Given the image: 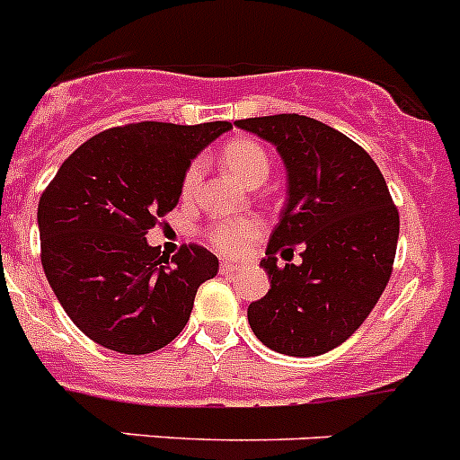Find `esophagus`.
Segmentation results:
<instances>
[{
    "instance_id": "34e87169",
    "label": "esophagus",
    "mask_w": 460,
    "mask_h": 460,
    "mask_svg": "<svg viewBox=\"0 0 460 460\" xmlns=\"http://www.w3.org/2000/svg\"><path fill=\"white\" fill-rule=\"evenodd\" d=\"M235 270H238V265L231 263V261H222V265H220V274H225V277H231V274H234Z\"/></svg>"
}]
</instances>
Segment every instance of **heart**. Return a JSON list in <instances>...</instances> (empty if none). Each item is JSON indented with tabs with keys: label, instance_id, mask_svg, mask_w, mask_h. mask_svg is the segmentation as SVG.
<instances>
[{
	"label": "heart",
	"instance_id": "heart-1",
	"mask_svg": "<svg viewBox=\"0 0 460 460\" xmlns=\"http://www.w3.org/2000/svg\"><path fill=\"white\" fill-rule=\"evenodd\" d=\"M222 161L247 186H261L270 177L268 152L254 140L240 138L226 143L222 149ZM201 172H204L201 161H192L188 165L183 174V197H190L195 192L197 183L201 181ZM261 234H263V222L250 216L217 220L204 231L210 247L226 256H240Z\"/></svg>",
	"mask_w": 460,
	"mask_h": 460
}]
</instances>
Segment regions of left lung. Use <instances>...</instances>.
Returning <instances> with one entry per match:
<instances>
[{"mask_svg":"<svg viewBox=\"0 0 460 460\" xmlns=\"http://www.w3.org/2000/svg\"><path fill=\"white\" fill-rule=\"evenodd\" d=\"M272 143L288 170V201L261 265L270 290L247 308L252 332L279 354L320 356L366 322L393 272L399 213L366 149L297 113L235 119ZM303 263L276 265V254Z\"/></svg>","mask_w":460,"mask_h":460,"instance_id":"left-lung-1","label":"left lung"}]
</instances>
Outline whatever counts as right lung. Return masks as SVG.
Listing matches in <instances>:
<instances>
[{
    "mask_svg": "<svg viewBox=\"0 0 460 460\" xmlns=\"http://www.w3.org/2000/svg\"><path fill=\"white\" fill-rule=\"evenodd\" d=\"M231 122H136L85 140L38 204L40 259L56 299L106 349L149 354L186 327L217 256L183 244L172 259L149 229L177 206L183 174Z\"/></svg>",
    "mask_w": 460,
    "mask_h": 460,
    "instance_id": "add662e5",
    "label": "right lung"
}]
</instances>
